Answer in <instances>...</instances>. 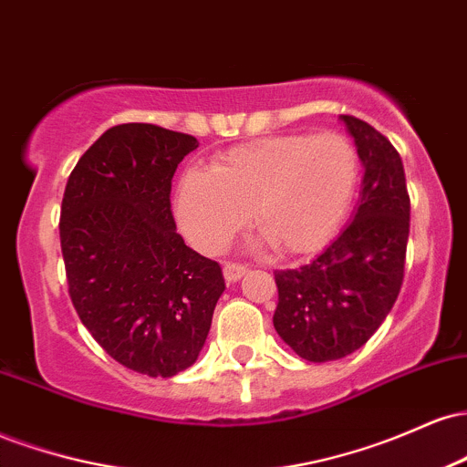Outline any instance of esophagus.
<instances>
[{"label":"esophagus","instance_id":"1","mask_svg":"<svg viewBox=\"0 0 467 467\" xmlns=\"http://www.w3.org/2000/svg\"><path fill=\"white\" fill-rule=\"evenodd\" d=\"M245 275V265H241V264H228L223 265V278H226L228 283H234V281H239L241 276Z\"/></svg>","mask_w":467,"mask_h":467}]
</instances>
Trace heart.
<instances>
[{
	"instance_id": "1",
	"label": "heart",
	"mask_w": 467,
	"mask_h": 467,
	"mask_svg": "<svg viewBox=\"0 0 467 467\" xmlns=\"http://www.w3.org/2000/svg\"><path fill=\"white\" fill-rule=\"evenodd\" d=\"M360 158L336 131L283 133L219 153L208 171L182 173L175 213L189 241L219 252L248 219L283 254L329 244L349 213Z\"/></svg>"
}]
</instances>
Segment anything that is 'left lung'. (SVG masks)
<instances>
[{"label":"left lung","instance_id":"obj_1","mask_svg":"<svg viewBox=\"0 0 467 467\" xmlns=\"http://www.w3.org/2000/svg\"><path fill=\"white\" fill-rule=\"evenodd\" d=\"M364 166L353 222L296 270H276L275 329L303 360H340L371 337L398 301L410 230L404 164L368 122L340 116Z\"/></svg>","mask_w":467,"mask_h":467}]
</instances>
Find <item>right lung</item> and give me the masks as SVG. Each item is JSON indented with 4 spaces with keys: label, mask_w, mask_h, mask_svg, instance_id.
<instances>
[{
    "label": "right lung",
    "mask_w": 467,
    "mask_h": 467,
    "mask_svg": "<svg viewBox=\"0 0 467 467\" xmlns=\"http://www.w3.org/2000/svg\"><path fill=\"white\" fill-rule=\"evenodd\" d=\"M200 147L147 122L107 130L69 173L61 252L80 323L131 371L173 378L200 356L226 289L217 261L175 230L171 180Z\"/></svg>",
    "instance_id": "add662e5"
}]
</instances>
